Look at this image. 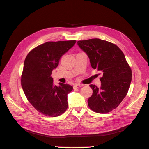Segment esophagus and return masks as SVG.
<instances>
[{"label":"esophagus","instance_id":"esophagus-1","mask_svg":"<svg viewBox=\"0 0 149 149\" xmlns=\"http://www.w3.org/2000/svg\"><path fill=\"white\" fill-rule=\"evenodd\" d=\"M83 86V84H79V83H76L74 84V88H80Z\"/></svg>","mask_w":149,"mask_h":149}]
</instances>
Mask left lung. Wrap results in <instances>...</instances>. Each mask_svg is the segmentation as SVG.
Here are the masks:
<instances>
[{"label":"left lung","instance_id":"1","mask_svg":"<svg viewBox=\"0 0 149 149\" xmlns=\"http://www.w3.org/2000/svg\"><path fill=\"white\" fill-rule=\"evenodd\" d=\"M79 48L89 58L93 69L102 72L101 87L90 84L92 96L88 100L93 111L105 114L116 109L127 95L132 71L124 54L115 44L99 38L80 40Z\"/></svg>","mask_w":149,"mask_h":149}]
</instances>
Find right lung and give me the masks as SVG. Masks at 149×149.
<instances>
[{
    "instance_id": "1",
    "label": "right lung",
    "mask_w": 149,
    "mask_h": 149,
    "mask_svg": "<svg viewBox=\"0 0 149 149\" xmlns=\"http://www.w3.org/2000/svg\"><path fill=\"white\" fill-rule=\"evenodd\" d=\"M76 40L48 42L40 45L26 56L21 78L22 89L35 109L46 116L56 117L68 108V94L72 86H56L51 76L61 56L76 43Z\"/></svg>"
}]
</instances>
